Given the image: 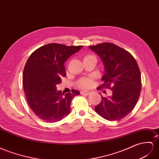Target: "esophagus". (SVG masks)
Returning a JSON list of instances; mask_svg holds the SVG:
<instances>
[{
    "label": "esophagus",
    "mask_w": 159,
    "mask_h": 159,
    "mask_svg": "<svg viewBox=\"0 0 159 159\" xmlns=\"http://www.w3.org/2000/svg\"><path fill=\"white\" fill-rule=\"evenodd\" d=\"M80 93H81V94H82V95H90L91 92H90V91H84V90H83V91H80Z\"/></svg>",
    "instance_id": "obj_1"
}]
</instances>
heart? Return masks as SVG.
I'll list each match as a JSON object with an SVG mask.
<instances>
[{
	"label": "heart",
	"mask_w": 159,
	"mask_h": 159,
	"mask_svg": "<svg viewBox=\"0 0 159 159\" xmlns=\"http://www.w3.org/2000/svg\"><path fill=\"white\" fill-rule=\"evenodd\" d=\"M93 56L92 55H87L84 57V58H89V57ZM92 84V79L91 78H83L79 81V87L83 88H89Z\"/></svg>",
	"instance_id": "obj_1"
}]
</instances>
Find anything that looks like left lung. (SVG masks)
<instances>
[{
    "instance_id": "left-lung-1",
    "label": "left lung",
    "mask_w": 159,
    "mask_h": 159,
    "mask_svg": "<svg viewBox=\"0 0 159 159\" xmlns=\"http://www.w3.org/2000/svg\"><path fill=\"white\" fill-rule=\"evenodd\" d=\"M89 48L102 61L105 73L100 87L110 89L111 96H101L95 111L104 119L120 120L131 112L141 91V75L135 58L129 52L111 43H102Z\"/></svg>"
}]
</instances>
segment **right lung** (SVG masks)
Instances as JSON below:
<instances>
[{"instance_id":"1","label":"right lung","mask_w":159,"mask_h":159,"mask_svg":"<svg viewBox=\"0 0 159 159\" xmlns=\"http://www.w3.org/2000/svg\"><path fill=\"white\" fill-rule=\"evenodd\" d=\"M82 48L48 43L28 58L23 70V89L30 107L41 120L54 123L70 113L71 101L80 92L72 90L64 94L57 90L56 85L66 76L64 62Z\"/></svg>"}]
</instances>
